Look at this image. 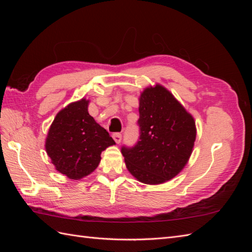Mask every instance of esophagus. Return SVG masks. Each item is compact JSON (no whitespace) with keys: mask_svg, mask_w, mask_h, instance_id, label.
Listing matches in <instances>:
<instances>
[{"mask_svg":"<svg viewBox=\"0 0 252 252\" xmlns=\"http://www.w3.org/2000/svg\"><path fill=\"white\" fill-rule=\"evenodd\" d=\"M112 138L117 144H120V142L122 141V134L120 132H116V133H112Z\"/></svg>","mask_w":252,"mask_h":252,"instance_id":"obj_1","label":"esophagus"}]
</instances>
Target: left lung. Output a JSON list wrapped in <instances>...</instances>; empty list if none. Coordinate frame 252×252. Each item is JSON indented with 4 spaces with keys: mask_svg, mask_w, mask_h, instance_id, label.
Returning <instances> with one entry per match:
<instances>
[{
    "mask_svg": "<svg viewBox=\"0 0 252 252\" xmlns=\"http://www.w3.org/2000/svg\"><path fill=\"white\" fill-rule=\"evenodd\" d=\"M140 141L122 147L128 171L144 184L159 185L178 175L189 161L196 138L190 114L170 91L156 84L139 97Z\"/></svg>",
    "mask_w": 252,
    "mask_h": 252,
    "instance_id": "1",
    "label": "left lung"
}]
</instances>
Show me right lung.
Listing matches in <instances>:
<instances>
[{"label":"right lung","instance_id":"right-lung-1","mask_svg":"<svg viewBox=\"0 0 252 252\" xmlns=\"http://www.w3.org/2000/svg\"><path fill=\"white\" fill-rule=\"evenodd\" d=\"M89 100L81 98L60 110L53 120L45 149L56 170L81 180L98 166L101 154L116 145L109 133L88 112Z\"/></svg>","mask_w":252,"mask_h":252}]
</instances>
